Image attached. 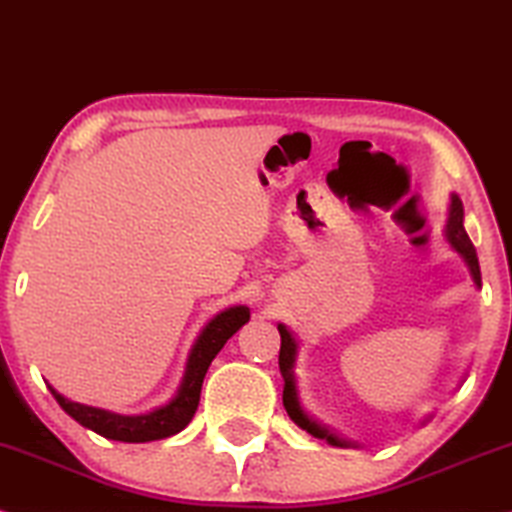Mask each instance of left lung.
Returning <instances> with one entry per match:
<instances>
[{"label": "left lung", "mask_w": 512, "mask_h": 512, "mask_svg": "<svg viewBox=\"0 0 512 512\" xmlns=\"http://www.w3.org/2000/svg\"><path fill=\"white\" fill-rule=\"evenodd\" d=\"M463 202H460L458 195H451V205H448V221H446V240L451 243V248L463 257V262L470 269V276L474 281V286L482 288V272H479V260H477V250H474L472 240L467 238L465 226H463ZM279 334H281V350H279V367H281V377H283V408H286L288 417L298 424L300 429H305L307 434H312L315 439H324L326 443L338 448H350L353 443L341 439V436L331 432L326 424H322L315 417L310 415L300 403V393H298V384H295V355H298V341L286 326L279 324Z\"/></svg>", "instance_id": "1"}]
</instances>
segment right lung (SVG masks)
Masks as SVG:
<instances>
[{"mask_svg":"<svg viewBox=\"0 0 512 512\" xmlns=\"http://www.w3.org/2000/svg\"><path fill=\"white\" fill-rule=\"evenodd\" d=\"M250 310L245 305H233L221 310L205 324L200 336L195 338L193 348H190L186 372H183L181 386H178L176 396L166 405L145 412V415H119V412L92 408V405L76 403L47 384L52 396L57 398L61 410L71 415L78 424L85 429H92L95 434L104 436V439L123 441V443H145V441H159L166 436H174L188 427L193 420L197 403H200L202 381L212 360L224 348V343L236 334L243 324H248Z\"/></svg>","mask_w":512,"mask_h":512,"instance_id":"right-lung-1","label":"right lung"}]
</instances>
